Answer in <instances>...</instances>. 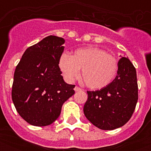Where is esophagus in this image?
Masks as SVG:
<instances>
[{
  "label": "esophagus",
  "mask_w": 151,
  "mask_h": 151,
  "mask_svg": "<svg viewBox=\"0 0 151 151\" xmlns=\"http://www.w3.org/2000/svg\"><path fill=\"white\" fill-rule=\"evenodd\" d=\"M81 88L78 87V86H76V87L74 88V91H75V92H79V91H81Z\"/></svg>",
  "instance_id": "esophagus-1"
}]
</instances>
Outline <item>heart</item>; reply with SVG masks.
<instances>
[{
	"instance_id": "1",
	"label": "heart",
	"mask_w": 151,
	"mask_h": 151,
	"mask_svg": "<svg viewBox=\"0 0 151 151\" xmlns=\"http://www.w3.org/2000/svg\"><path fill=\"white\" fill-rule=\"evenodd\" d=\"M58 63L64 78L70 82L78 78L81 70L83 81L92 89H100L110 85L118 69L114 57L96 47L77 49L72 56L63 53Z\"/></svg>"
}]
</instances>
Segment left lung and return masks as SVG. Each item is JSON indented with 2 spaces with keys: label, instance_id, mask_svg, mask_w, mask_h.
I'll return each instance as SVG.
<instances>
[{
  "label": "left lung",
  "instance_id": "8db88e82",
  "mask_svg": "<svg viewBox=\"0 0 151 151\" xmlns=\"http://www.w3.org/2000/svg\"><path fill=\"white\" fill-rule=\"evenodd\" d=\"M117 75L106 87L88 91L84 106L85 117L103 130H114L125 124L131 118L138 101L136 68L128 58L117 63Z\"/></svg>",
  "mask_w": 151,
  "mask_h": 151
}]
</instances>
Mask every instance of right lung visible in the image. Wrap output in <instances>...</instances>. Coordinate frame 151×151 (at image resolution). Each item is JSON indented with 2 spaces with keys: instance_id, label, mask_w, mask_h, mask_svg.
Listing matches in <instances>:
<instances>
[{
  "instance_id": "right-lung-1",
  "label": "right lung",
  "mask_w": 151,
  "mask_h": 151,
  "mask_svg": "<svg viewBox=\"0 0 151 151\" xmlns=\"http://www.w3.org/2000/svg\"><path fill=\"white\" fill-rule=\"evenodd\" d=\"M64 43L62 37H46L25 51L15 68L12 99L19 114L34 126L52 124L75 92V85L64 81L58 63Z\"/></svg>"
}]
</instances>
